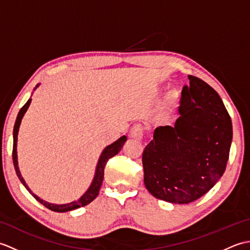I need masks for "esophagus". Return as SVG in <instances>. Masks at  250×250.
<instances>
[{
  "label": "esophagus",
  "instance_id": "obj_1",
  "mask_svg": "<svg viewBox=\"0 0 250 250\" xmlns=\"http://www.w3.org/2000/svg\"><path fill=\"white\" fill-rule=\"evenodd\" d=\"M143 134H144V125L141 124H135L132 125V128L130 129V135L131 137H134V139L141 140L143 137Z\"/></svg>",
  "mask_w": 250,
  "mask_h": 250
}]
</instances>
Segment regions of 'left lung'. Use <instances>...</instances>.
I'll return each mask as SVG.
<instances>
[{
  "mask_svg": "<svg viewBox=\"0 0 250 250\" xmlns=\"http://www.w3.org/2000/svg\"><path fill=\"white\" fill-rule=\"evenodd\" d=\"M175 125L158 126L143 151L144 183L155 198L188 204L214 187L226 171L231 117L219 94L189 75Z\"/></svg>",
  "mask_w": 250,
  "mask_h": 250,
  "instance_id": "1",
  "label": "left lung"
}]
</instances>
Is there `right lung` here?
I'll return each instance as SVG.
<instances>
[{
  "mask_svg": "<svg viewBox=\"0 0 250 250\" xmlns=\"http://www.w3.org/2000/svg\"><path fill=\"white\" fill-rule=\"evenodd\" d=\"M30 103H31V99H29L28 102H26L22 106V107H21V109L19 110V113H18L17 119H16L15 126H14L13 161H14V167H15V169H16V173H17V176L19 177L20 182L23 184V186L26 188V190H28L29 192L34 196V198L36 199V201H39L41 204H43L45 207H47V208H49L50 210L58 211V213H64V211L76 209V208H79V207L86 206L89 203H91V202L95 198H97L99 192H100V188H101V186H102L103 178H104V168H105L106 163H107V161L109 160L110 158H113L114 156H116L117 153L120 151L122 145H124V143L126 141V136H121L119 140H117L115 143H113V144L106 147L105 149L103 150V152L101 153V157L99 159V162H98V166H97V171H95L93 182H92L91 186H90V188L88 189L87 192L84 193L81 199L77 200V201H74V202H72V203L62 204V205H56V204L47 203V202L40 199L39 196L35 195L33 192H32V191L30 190V188L28 187V186H26L23 177L21 176L20 171H19V167H18V161H17V135H18V130H19V126H20L21 119H22L24 113L26 111V109H28Z\"/></svg>",
  "mask_w": 250,
  "mask_h": 250,
  "instance_id": "obj_1",
  "label": "right lung"
}]
</instances>
